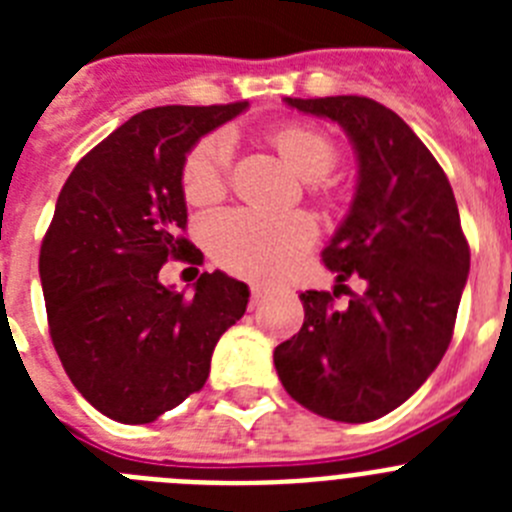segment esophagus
Here are the masks:
<instances>
[{
    "mask_svg": "<svg viewBox=\"0 0 512 512\" xmlns=\"http://www.w3.org/2000/svg\"><path fill=\"white\" fill-rule=\"evenodd\" d=\"M264 297H266V289L259 287V284H253V287H251V305L256 307L261 300H264Z\"/></svg>",
    "mask_w": 512,
    "mask_h": 512,
    "instance_id": "34e87169",
    "label": "esophagus"
}]
</instances>
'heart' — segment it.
<instances>
[{"label": "heart", "instance_id": "obj_1", "mask_svg": "<svg viewBox=\"0 0 512 512\" xmlns=\"http://www.w3.org/2000/svg\"><path fill=\"white\" fill-rule=\"evenodd\" d=\"M287 164L305 182L323 184L338 161L336 140L312 125H284L271 133ZM233 143L228 133H212L189 151L182 171L184 197L192 205L217 200L225 192ZM205 241L215 261L251 279L277 277L315 241V223L305 212H266L241 207L212 215Z\"/></svg>", "mask_w": 512, "mask_h": 512}]
</instances>
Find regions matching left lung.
I'll return each mask as SVG.
<instances>
[{"instance_id": "1", "label": "left lung", "mask_w": 512, "mask_h": 512, "mask_svg": "<svg viewBox=\"0 0 512 512\" xmlns=\"http://www.w3.org/2000/svg\"><path fill=\"white\" fill-rule=\"evenodd\" d=\"M284 102L338 122L354 146V200L323 261L336 287L356 274L366 289L343 310L328 292H302L305 323L279 343L274 366L307 410L369 423L400 408L449 348L469 277L459 207L433 153L384 104L354 94Z\"/></svg>"}]
</instances>
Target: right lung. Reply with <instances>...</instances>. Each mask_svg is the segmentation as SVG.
Wrapping results in <instances>:
<instances>
[{"label": "right lung", "instance_id": "obj_1", "mask_svg": "<svg viewBox=\"0 0 512 512\" xmlns=\"http://www.w3.org/2000/svg\"><path fill=\"white\" fill-rule=\"evenodd\" d=\"M246 107L138 112L81 158L58 194L38 264L53 346L84 400L117 423H153L200 392L217 341L246 312L248 284L225 271H205L192 295L158 279L169 259L202 261L179 235L184 161Z\"/></svg>", "mask_w": 512, "mask_h": 512}]
</instances>
